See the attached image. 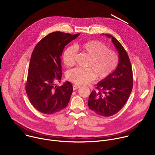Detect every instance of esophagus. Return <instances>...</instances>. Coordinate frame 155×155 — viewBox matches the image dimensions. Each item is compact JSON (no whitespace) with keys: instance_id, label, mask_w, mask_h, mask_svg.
Here are the masks:
<instances>
[{"instance_id":"esophagus-1","label":"esophagus","mask_w":155,"mask_h":155,"mask_svg":"<svg viewBox=\"0 0 155 155\" xmlns=\"http://www.w3.org/2000/svg\"><path fill=\"white\" fill-rule=\"evenodd\" d=\"M80 87V86H78V85H77V84H74V85L73 86V89H74V90H76L78 89V88H79Z\"/></svg>"}]
</instances>
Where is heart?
Returning <instances> with one entry per match:
<instances>
[{"instance_id": "heart-1", "label": "heart", "mask_w": 155, "mask_h": 155, "mask_svg": "<svg viewBox=\"0 0 155 155\" xmlns=\"http://www.w3.org/2000/svg\"><path fill=\"white\" fill-rule=\"evenodd\" d=\"M80 49L88 57L86 66L87 68H77L69 71L67 78L77 84H84L93 81L95 76L97 79H104L117 68L118 57L117 53L110 50L102 42L90 40L77 44L75 47ZM77 50L74 47H68L64 50L62 60L66 67H71L75 62Z\"/></svg>"}]
</instances>
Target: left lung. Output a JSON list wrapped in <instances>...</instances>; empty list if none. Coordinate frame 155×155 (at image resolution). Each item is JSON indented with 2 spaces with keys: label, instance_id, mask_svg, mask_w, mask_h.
<instances>
[{
  "label": "left lung",
  "instance_id": "8db88e82",
  "mask_svg": "<svg viewBox=\"0 0 155 155\" xmlns=\"http://www.w3.org/2000/svg\"><path fill=\"white\" fill-rule=\"evenodd\" d=\"M112 38L118 52L119 62L117 69L107 78L97 83V90H93L87 101L89 108L103 117L116 114L126 103L133 86L132 70L129 56L121 44L112 35Z\"/></svg>",
  "mask_w": 155,
  "mask_h": 155
}]
</instances>
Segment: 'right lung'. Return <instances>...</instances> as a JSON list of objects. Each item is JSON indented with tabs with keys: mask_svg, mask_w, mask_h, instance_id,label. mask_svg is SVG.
<instances>
[{
	"mask_svg": "<svg viewBox=\"0 0 155 155\" xmlns=\"http://www.w3.org/2000/svg\"><path fill=\"white\" fill-rule=\"evenodd\" d=\"M79 35L53 32L43 38L34 49L26 91L32 105L42 114H56L69 104L73 91L72 84L66 81L58 86L54 81L61 80V56L64 47Z\"/></svg>",
	"mask_w": 155,
	"mask_h": 155,
	"instance_id": "obj_1",
	"label": "right lung"
}]
</instances>
